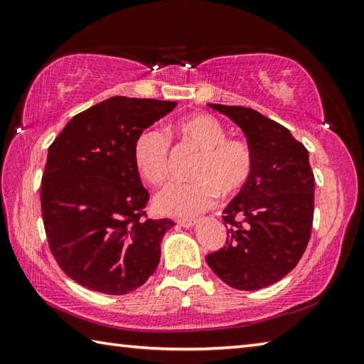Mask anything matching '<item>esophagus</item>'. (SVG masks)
Wrapping results in <instances>:
<instances>
[{"instance_id":"obj_1","label":"esophagus","mask_w":364,"mask_h":364,"mask_svg":"<svg viewBox=\"0 0 364 364\" xmlns=\"http://www.w3.org/2000/svg\"><path fill=\"white\" fill-rule=\"evenodd\" d=\"M176 223L180 227H184V228H192L196 225V220L194 219H178Z\"/></svg>"}]
</instances>
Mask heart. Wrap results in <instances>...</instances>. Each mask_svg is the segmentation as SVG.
I'll use <instances>...</instances> for the list:
<instances>
[{
  "label": "heart",
  "mask_w": 364,
  "mask_h": 364,
  "mask_svg": "<svg viewBox=\"0 0 364 364\" xmlns=\"http://www.w3.org/2000/svg\"><path fill=\"white\" fill-rule=\"evenodd\" d=\"M167 134L198 153L191 170L189 184H175L154 198L159 214L192 218L210 210L218 196L231 197L242 191L253 173L250 145L242 139L227 137V129L210 114H192L170 123ZM137 172L153 186L168 178L170 149L167 137L158 129H145L133 149Z\"/></svg>",
  "instance_id": "1"
}]
</instances>
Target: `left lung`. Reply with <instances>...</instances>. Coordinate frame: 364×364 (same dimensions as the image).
Masks as SVG:
<instances>
[{
  "instance_id": "8db88e82",
  "label": "left lung",
  "mask_w": 364,
  "mask_h": 364,
  "mask_svg": "<svg viewBox=\"0 0 364 364\" xmlns=\"http://www.w3.org/2000/svg\"><path fill=\"white\" fill-rule=\"evenodd\" d=\"M242 129L253 151L249 183L223 210L227 242L206 257L223 283L257 291L297 266L310 241L314 175L308 150L291 131L242 106L208 105Z\"/></svg>"
}]
</instances>
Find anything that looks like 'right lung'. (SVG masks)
Here are the masks:
<instances>
[{"mask_svg": "<svg viewBox=\"0 0 364 364\" xmlns=\"http://www.w3.org/2000/svg\"><path fill=\"white\" fill-rule=\"evenodd\" d=\"M175 106L111 97L75 115L50 145L41 189L46 237L60 269L84 288L122 296L156 270L175 223L145 219L149 192L133 149Z\"/></svg>", "mask_w": 364, "mask_h": 364, "instance_id": "obj_1", "label": "right lung"}]
</instances>
